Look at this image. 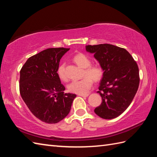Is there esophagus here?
Masks as SVG:
<instances>
[{
    "instance_id": "obj_1",
    "label": "esophagus",
    "mask_w": 157,
    "mask_h": 157,
    "mask_svg": "<svg viewBox=\"0 0 157 157\" xmlns=\"http://www.w3.org/2000/svg\"><path fill=\"white\" fill-rule=\"evenodd\" d=\"M78 96H83V97H87V96H88V94H78Z\"/></svg>"
}]
</instances>
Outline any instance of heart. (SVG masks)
I'll return each instance as SVG.
<instances>
[{"label":"heart","instance_id":"obj_1","mask_svg":"<svg viewBox=\"0 0 157 157\" xmlns=\"http://www.w3.org/2000/svg\"><path fill=\"white\" fill-rule=\"evenodd\" d=\"M73 61L76 65L84 69L83 76L80 80L73 81L68 85L69 92L78 94H86L91 88L93 81L100 82L104 75V69L100 65H91L92 60L85 54L79 53L73 57ZM57 74L63 81H66L67 77L65 71V64L61 63L58 67Z\"/></svg>","mask_w":157,"mask_h":157}]
</instances>
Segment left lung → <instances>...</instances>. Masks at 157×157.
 <instances>
[{
  "label": "left lung",
  "instance_id": "8db88e82",
  "mask_svg": "<svg viewBox=\"0 0 157 157\" xmlns=\"http://www.w3.org/2000/svg\"><path fill=\"white\" fill-rule=\"evenodd\" d=\"M104 69L97 92L102 103L94 109L100 117L112 119L124 112L138 91L140 84L137 63L125 48L109 44L86 45Z\"/></svg>",
  "mask_w": 157,
  "mask_h": 157
}]
</instances>
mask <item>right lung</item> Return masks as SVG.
I'll return each mask as SVG.
<instances>
[{
    "instance_id": "right-lung-1",
    "label": "right lung",
    "mask_w": 157,
    "mask_h": 157,
    "mask_svg": "<svg viewBox=\"0 0 157 157\" xmlns=\"http://www.w3.org/2000/svg\"><path fill=\"white\" fill-rule=\"evenodd\" d=\"M69 48H51L29 57L20 70L19 92L29 111L52 124L69 114L76 95L65 93L57 74L59 62Z\"/></svg>"
}]
</instances>
